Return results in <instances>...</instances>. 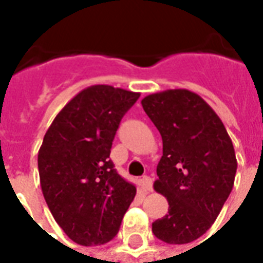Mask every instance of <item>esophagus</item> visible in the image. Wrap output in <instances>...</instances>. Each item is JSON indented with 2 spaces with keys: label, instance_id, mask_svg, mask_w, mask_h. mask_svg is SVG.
Here are the masks:
<instances>
[{
  "label": "esophagus",
  "instance_id": "esophagus-1",
  "mask_svg": "<svg viewBox=\"0 0 263 263\" xmlns=\"http://www.w3.org/2000/svg\"><path fill=\"white\" fill-rule=\"evenodd\" d=\"M142 186L146 192H151L152 190V179L149 176H143L142 177Z\"/></svg>",
  "mask_w": 263,
  "mask_h": 263
}]
</instances>
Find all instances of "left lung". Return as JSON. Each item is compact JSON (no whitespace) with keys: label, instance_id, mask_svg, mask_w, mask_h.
<instances>
[{"label":"left lung","instance_id":"1","mask_svg":"<svg viewBox=\"0 0 263 263\" xmlns=\"http://www.w3.org/2000/svg\"><path fill=\"white\" fill-rule=\"evenodd\" d=\"M141 104L162 137L154 189L169 203V213L155 221L152 232L163 242H192L213 226L231 193L237 173L231 138L193 91L155 92Z\"/></svg>","mask_w":263,"mask_h":263}]
</instances>
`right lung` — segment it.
I'll list each match as a JSON object with an SVG mask.
<instances>
[{
  "label": "right lung",
  "instance_id": "1",
  "mask_svg": "<svg viewBox=\"0 0 263 263\" xmlns=\"http://www.w3.org/2000/svg\"><path fill=\"white\" fill-rule=\"evenodd\" d=\"M139 92L97 84L70 100L45 134L37 154L41 187L66 235L84 247L117 235L137 194L109 159L122 117Z\"/></svg>",
  "mask_w": 263,
  "mask_h": 263
}]
</instances>
